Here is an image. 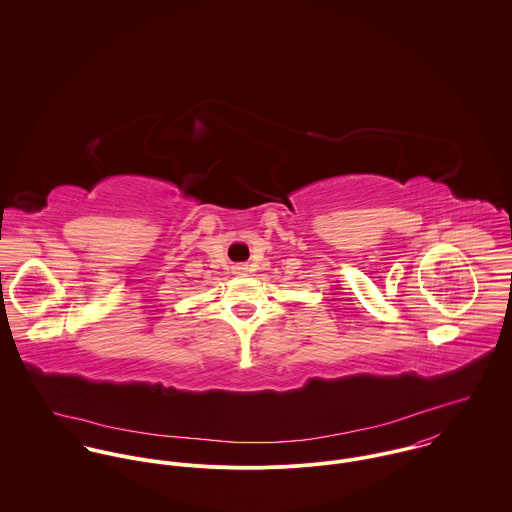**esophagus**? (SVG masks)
<instances>
[{"label": "esophagus", "mask_w": 512, "mask_h": 512, "mask_svg": "<svg viewBox=\"0 0 512 512\" xmlns=\"http://www.w3.org/2000/svg\"><path fill=\"white\" fill-rule=\"evenodd\" d=\"M244 272H246V268H244V266H236V268H234V274H238V276H240V274H244Z\"/></svg>", "instance_id": "1"}]
</instances>
